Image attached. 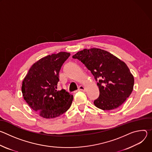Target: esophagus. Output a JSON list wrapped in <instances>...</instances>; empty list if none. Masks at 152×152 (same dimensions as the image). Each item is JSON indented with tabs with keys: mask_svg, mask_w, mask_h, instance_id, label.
<instances>
[{
	"mask_svg": "<svg viewBox=\"0 0 152 152\" xmlns=\"http://www.w3.org/2000/svg\"><path fill=\"white\" fill-rule=\"evenodd\" d=\"M78 90H79V91H85V88L83 86L80 85V86H79Z\"/></svg>",
	"mask_w": 152,
	"mask_h": 152,
	"instance_id": "obj_1",
	"label": "esophagus"
}]
</instances>
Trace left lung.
<instances>
[{"instance_id":"left-lung-1","label":"left lung","mask_w":152,"mask_h":152,"mask_svg":"<svg viewBox=\"0 0 152 152\" xmlns=\"http://www.w3.org/2000/svg\"><path fill=\"white\" fill-rule=\"evenodd\" d=\"M73 58L80 61L97 81L100 95L94 104L99 109H116L132 93L133 75L125 62L111 53L97 48L85 49Z\"/></svg>"}]
</instances>
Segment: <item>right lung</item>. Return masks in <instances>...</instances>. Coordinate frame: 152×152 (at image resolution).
Masks as SVG:
<instances>
[{
	"label": "right lung",
	"mask_w": 152,
	"mask_h": 152,
	"mask_svg": "<svg viewBox=\"0 0 152 152\" xmlns=\"http://www.w3.org/2000/svg\"><path fill=\"white\" fill-rule=\"evenodd\" d=\"M70 55L61 52L42 58L32 65L22 82L24 99L42 118H56L72 103L73 95L63 89L57 90L59 71Z\"/></svg>",
	"instance_id": "1"
}]
</instances>
